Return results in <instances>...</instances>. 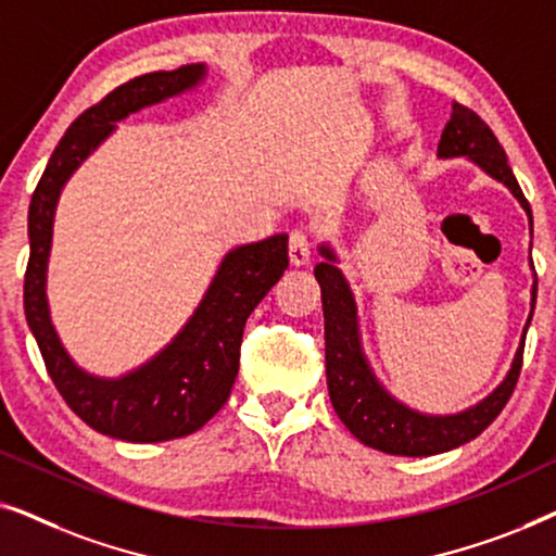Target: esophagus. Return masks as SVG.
<instances>
[{"label": "esophagus", "instance_id": "esophagus-1", "mask_svg": "<svg viewBox=\"0 0 556 556\" xmlns=\"http://www.w3.org/2000/svg\"><path fill=\"white\" fill-rule=\"evenodd\" d=\"M288 255L293 265H306L311 261V235L306 230H293L288 240Z\"/></svg>", "mask_w": 556, "mask_h": 556}]
</instances>
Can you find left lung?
I'll return each mask as SVG.
<instances>
[{
  "instance_id": "8db88e82",
  "label": "left lung",
  "mask_w": 556,
  "mask_h": 556,
  "mask_svg": "<svg viewBox=\"0 0 556 556\" xmlns=\"http://www.w3.org/2000/svg\"><path fill=\"white\" fill-rule=\"evenodd\" d=\"M440 156H468L483 166L491 177L511 189L519 197L523 210H531L527 197H523L519 181H516L511 166H508L506 151L501 147L491 126L478 116L476 111L455 101L453 116L445 124V131L438 143ZM326 263H318L314 273L318 286H321L324 301V331H326V382H329L331 405L346 425L354 438H359L364 445L377 447V451L390 455H435L453 451L468 440L481 435L489 425L501 415L508 397L519 382L521 364H523V339L519 352L514 356L511 371L491 397H485L481 405L466 409L460 415L447 417H428L413 413L400 402H394L371 375L367 359H364L359 346V329H356V308L352 291H349L344 276L333 265V253L329 248H321ZM536 303V283L531 291V316H534ZM527 321V329H529Z\"/></svg>"
}]
</instances>
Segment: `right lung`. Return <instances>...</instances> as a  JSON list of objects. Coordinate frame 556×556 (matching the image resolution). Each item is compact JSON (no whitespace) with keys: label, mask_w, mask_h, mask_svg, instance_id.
I'll return each instance as SVG.
<instances>
[{"label":"right lung","mask_w":556,"mask_h":556,"mask_svg":"<svg viewBox=\"0 0 556 556\" xmlns=\"http://www.w3.org/2000/svg\"><path fill=\"white\" fill-rule=\"evenodd\" d=\"M204 65L147 73L113 88L103 101L73 121L52 151L33 200L27 232L25 316L48 375L67 407L103 435L131 443H162L200 430L230 397L240 367L248 316L288 268V235L235 248L219 265L207 295L177 339L156 359L124 379H98L80 371L60 346L45 301L52 212L65 179L116 128V121L197 86Z\"/></svg>","instance_id":"right-lung-1"}]
</instances>
